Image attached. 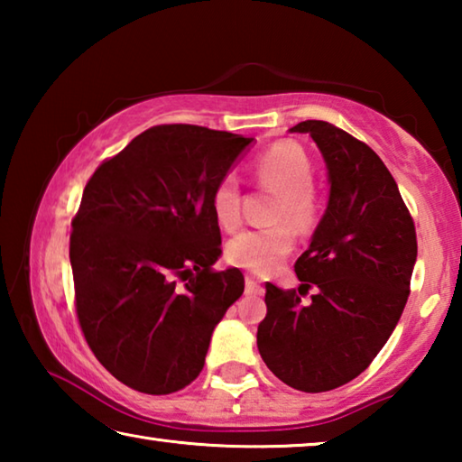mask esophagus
I'll return each instance as SVG.
<instances>
[{"label":"esophagus","mask_w":462,"mask_h":462,"mask_svg":"<svg viewBox=\"0 0 462 462\" xmlns=\"http://www.w3.org/2000/svg\"><path fill=\"white\" fill-rule=\"evenodd\" d=\"M245 285H246V293H254V295H261L264 289L261 287V283L259 281H256L254 277H250V275H246V279H245Z\"/></svg>","instance_id":"esophagus-1"}]
</instances>
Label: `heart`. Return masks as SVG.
Returning <instances> with one entry per match:
<instances>
[{
  "mask_svg": "<svg viewBox=\"0 0 462 462\" xmlns=\"http://www.w3.org/2000/svg\"><path fill=\"white\" fill-rule=\"evenodd\" d=\"M253 173L256 181L277 191L267 228L242 230L226 245V259L230 264L256 275H267L291 253L295 234L314 230L322 214L314 181V165L310 156L297 144L279 143L264 151L254 161ZM214 220L224 230L240 224V191L234 177H224L212 191ZM289 223L292 225L288 226Z\"/></svg>",
  "mask_w": 462,
  "mask_h": 462,
  "instance_id": "b5f03b06",
  "label": "heart"
}]
</instances>
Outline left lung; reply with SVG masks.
I'll use <instances>...</instances> for the list:
<instances>
[{
  "instance_id": "1",
  "label": "left lung",
  "mask_w": 462,
  "mask_h": 462,
  "mask_svg": "<svg viewBox=\"0 0 462 462\" xmlns=\"http://www.w3.org/2000/svg\"><path fill=\"white\" fill-rule=\"evenodd\" d=\"M291 132L322 152L330 199L295 261L300 289L267 283L256 346L289 387L322 393L358 377L400 322L418 256L416 226L395 179L361 140L322 120ZM314 286L310 304L300 295Z\"/></svg>"
}]
</instances>
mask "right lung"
I'll return each instance as SVG.
<instances>
[{"instance_id": "right-lung-1", "label": "right lung", "mask_w": 462, "mask_h": 462, "mask_svg": "<svg viewBox=\"0 0 462 462\" xmlns=\"http://www.w3.org/2000/svg\"><path fill=\"white\" fill-rule=\"evenodd\" d=\"M253 143L162 124L101 162L73 217L75 310L91 353L124 385L167 395L198 377L216 324L245 291L222 254L212 191Z\"/></svg>"}]
</instances>
